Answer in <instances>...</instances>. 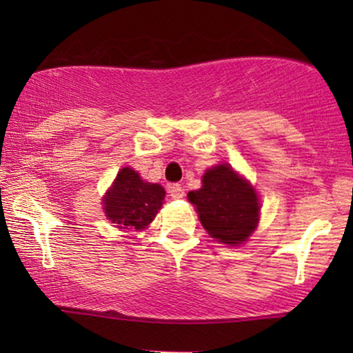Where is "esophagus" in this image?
<instances>
[{"label": "esophagus", "instance_id": "esophagus-1", "mask_svg": "<svg viewBox=\"0 0 353 353\" xmlns=\"http://www.w3.org/2000/svg\"><path fill=\"white\" fill-rule=\"evenodd\" d=\"M167 190H168V192H170L172 199H181V197L185 196V190H183V186L178 185V183H173V185H168Z\"/></svg>", "mask_w": 353, "mask_h": 353}]
</instances>
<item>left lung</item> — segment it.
I'll use <instances>...</instances> for the list:
<instances>
[{
	"label": "left lung",
	"mask_w": 353,
	"mask_h": 353,
	"mask_svg": "<svg viewBox=\"0 0 353 353\" xmlns=\"http://www.w3.org/2000/svg\"><path fill=\"white\" fill-rule=\"evenodd\" d=\"M199 220L212 238L238 245L252 234L259 223V199L254 188L230 165L209 168L202 188L188 192Z\"/></svg>",
	"instance_id": "left-lung-1"
}]
</instances>
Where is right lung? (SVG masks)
I'll return each instance as SVG.
<instances>
[{"label":"right lung","instance_id":"right-lung-1","mask_svg":"<svg viewBox=\"0 0 353 353\" xmlns=\"http://www.w3.org/2000/svg\"><path fill=\"white\" fill-rule=\"evenodd\" d=\"M165 191L157 183L143 181L130 167L119 172L114 185L105 192V216L125 230H143L162 207Z\"/></svg>","mask_w":353,"mask_h":353}]
</instances>
